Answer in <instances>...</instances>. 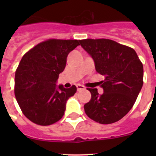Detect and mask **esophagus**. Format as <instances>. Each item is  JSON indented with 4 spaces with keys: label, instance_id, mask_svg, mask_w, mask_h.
Listing matches in <instances>:
<instances>
[{
    "label": "esophagus",
    "instance_id": "esophagus-1",
    "mask_svg": "<svg viewBox=\"0 0 156 156\" xmlns=\"http://www.w3.org/2000/svg\"><path fill=\"white\" fill-rule=\"evenodd\" d=\"M77 90H78V91L85 90V87H83V85H80V84H78V85H77Z\"/></svg>",
    "mask_w": 156,
    "mask_h": 156
}]
</instances>
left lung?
Segmentation results:
<instances>
[{
  "label": "left lung",
  "mask_w": 156,
  "mask_h": 156,
  "mask_svg": "<svg viewBox=\"0 0 156 156\" xmlns=\"http://www.w3.org/2000/svg\"><path fill=\"white\" fill-rule=\"evenodd\" d=\"M81 46L95 61V69L104 75L102 95L87 88L91 99L84 105L88 117L100 124L118 121L135 103L143 84V66L136 52L108 39L80 40Z\"/></svg>",
  "instance_id": "obj_1"
}]
</instances>
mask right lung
I'll use <instances>...</instances> for the list:
<instances>
[{"instance_id":"1","label":"right lung","mask_w":156,"mask_h":156,"mask_svg":"<svg viewBox=\"0 0 156 156\" xmlns=\"http://www.w3.org/2000/svg\"><path fill=\"white\" fill-rule=\"evenodd\" d=\"M80 40L49 39L24 54L15 72L14 94L23 113L33 123L50 126L61 120L75 86L56 87L68 54Z\"/></svg>"}]
</instances>
